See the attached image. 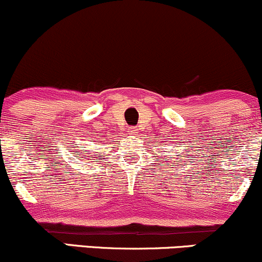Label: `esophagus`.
Instances as JSON below:
<instances>
[{
	"label": "esophagus",
	"instance_id": "1",
	"mask_svg": "<svg viewBox=\"0 0 262 262\" xmlns=\"http://www.w3.org/2000/svg\"><path fill=\"white\" fill-rule=\"evenodd\" d=\"M128 132H129V134L134 135V134L138 133V128L137 127H130V128L128 129Z\"/></svg>",
	"mask_w": 262,
	"mask_h": 262
}]
</instances>
